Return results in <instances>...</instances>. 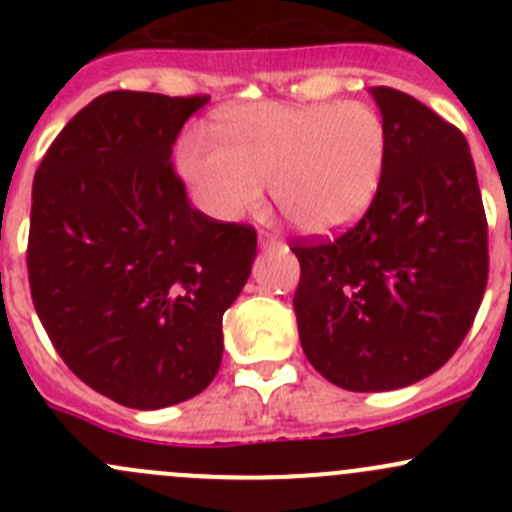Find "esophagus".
<instances>
[{"instance_id": "1", "label": "esophagus", "mask_w": 512, "mask_h": 512, "mask_svg": "<svg viewBox=\"0 0 512 512\" xmlns=\"http://www.w3.org/2000/svg\"><path fill=\"white\" fill-rule=\"evenodd\" d=\"M280 245V240H277V235H272V232H262L260 235V247L262 250H270V247Z\"/></svg>"}]
</instances>
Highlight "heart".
Wrapping results in <instances>:
<instances>
[{"label": "heart", "instance_id": "heart-1", "mask_svg": "<svg viewBox=\"0 0 512 512\" xmlns=\"http://www.w3.org/2000/svg\"><path fill=\"white\" fill-rule=\"evenodd\" d=\"M218 141L190 131L178 168L200 208L235 223L272 198L297 230L332 235L374 203L389 153L384 118L361 101L245 103L215 116Z\"/></svg>", "mask_w": 512, "mask_h": 512}]
</instances>
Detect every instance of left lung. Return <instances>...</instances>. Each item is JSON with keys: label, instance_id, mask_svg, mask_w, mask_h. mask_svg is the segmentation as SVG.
<instances>
[{"label": "left lung", "instance_id": "1", "mask_svg": "<svg viewBox=\"0 0 512 512\" xmlns=\"http://www.w3.org/2000/svg\"><path fill=\"white\" fill-rule=\"evenodd\" d=\"M389 153L374 203L332 242L292 247L309 364L347 391H394L441 369L488 282V225L466 136L414 96L369 89Z\"/></svg>", "mask_w": 512, "mask_h": 512}]
</instances>
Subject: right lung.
I'll return each mask as SVG.
<instances>
[{
  "label": "right lung",
  "mask_w": 512,
  "mask_h": 512,
  "mask_svg": "<svg viewBox=\"0 0 512 512\" xmlns=\"http://www.w3.org/2000/svg\"><path fill=\"white\" fill-rule=\"evenodd\" d=\"M208 96L111 91L81 108L34 175L29 287L64 364L128 409L198 396L223 314L252 272V227L188 203L173 143Z\"/></svg>",
  "instance_id": "1"
}]
</instances>
